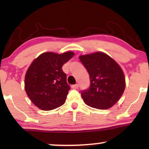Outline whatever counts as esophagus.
Returning <instances> with one entry per match:
<instances>
[{
  "mask_svg": "<svg viewBox=\"0 0 149 149\" xmlns=\"http://www.w3.org/2000/svg\"><path fill=\"white\" fill-rule=\"evenodd\" d=\"M71 88L73 89H78V84H76V85H73L71 86Z\"/></svg>",
  "mask_w": 149,
  "mask_h": 149,
  "instance_id": "1",
  "label": "esophagus"
}]
</instances>
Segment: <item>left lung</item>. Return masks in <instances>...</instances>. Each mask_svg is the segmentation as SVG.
Returning <instances> with one entry per match:
<instances>
[{
    "label": "left lung",
    "instance_id": "1",
    "mask_svg": "<svg viewBox=\"0 0 149 149\" xmlns=\"http://www.w3.org/2000/svg\"><path fill=\"white\" fill-rule=\"evenodd\" d=\"M79 59L90 78V88L81 91L85 103L97 109L112 107L125 88V79L120 66L102 52L81 55Z\"/></svg>",
    "mask_w": 149,
    "mask_h": 149
}]
</instances>
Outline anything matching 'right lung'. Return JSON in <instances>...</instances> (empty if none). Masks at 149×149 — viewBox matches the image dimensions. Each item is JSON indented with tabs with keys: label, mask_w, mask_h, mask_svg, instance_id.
I'll list each match as a JSON object with an SVG mask.
<instances>
[{
	"label": "right lung",
	"mask_w": 149,
	"mask_h": 149,
	"mask_svg": "<svg viewBox=\"0 0 149 149\" xmlns=\"http://www.w3.org/2000/svg\"><path fill=\"white\" fill-rule=\"evenodd\" d=\"M74 55L45 52L34 59L25 76V90L34 105L44 111L57 109L65 103L70 86L62 66Z\"/></svg>",
	"instance_id": "add662e5"
}]
</instances>
